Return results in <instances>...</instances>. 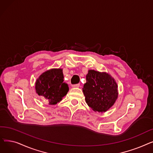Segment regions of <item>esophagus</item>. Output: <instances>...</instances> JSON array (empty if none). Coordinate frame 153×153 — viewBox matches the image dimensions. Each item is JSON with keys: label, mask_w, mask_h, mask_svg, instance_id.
<instances>
[{"label": "esophagus", "mask_w": 153, "mask_h": 153, "mask_svg": "<svg viewBox=\"0 0 153 153\" xmlns=\"http://www.w3.org/2000/svg\"><path fill=\"white\" fill-rule=\"evenodd\" d=\"M79 86H80V84H77L72 85V87H73V88H76V87H79Z\"/></svg>", "instance_id": "esophagus-1"}]
</instances>
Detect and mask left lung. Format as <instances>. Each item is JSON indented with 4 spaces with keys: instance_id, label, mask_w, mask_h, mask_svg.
<instances>
[{
    "instance_id": "left-lung-1",
    "label": "left lung",
    "mask_w": 153,
    "mask_h": 153,
    "mask_svg": "<svg viewBox=\"0 0 153 153\" xmlns=\"http://www.w3.org/2000/svg\"><path fill=\"white\" fill-rule=\"evenodd\" d=\"M117 88L115 79L108 73L89 70L82 90L89 107L95 111L105 112L117 99Z\"/></svg>"
}]
</instances>
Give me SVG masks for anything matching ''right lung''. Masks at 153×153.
I'll return each mask as SVG.
<instances>
[{
    "label": "right lung",
    "mask_w": 153,
    "mask_h": 153,
    "mask_svg": "<svg viewBox=\"0 0 153 153\" xmlns=\"http://www.w3.org/2000/svg\"><path fill=\"white\" fill-rule=\"evenodd\" d=\"M35 89L49 105H56L61 101L69 91L68 85L64 82L62 69H51L43 72L36 80Z\"/></svg>",
    "instance_id": "add662e5"
}]
</instances>
